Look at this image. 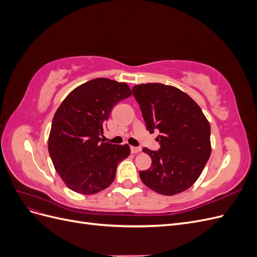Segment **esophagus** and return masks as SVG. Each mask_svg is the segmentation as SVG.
Listing matches in <instances>:
<instances>
[{
  "label": "esophagus",
  "instance_id": "obj_1",
  "mask_svg": "<svg viewBox=\"0 0 257 257\" xmlns=\"http://www.w3.org/2000/svg\"><path fill=\"white\" fill-rule=\"evenodd\" d=\"M142 151V148L141 147H131V152L132 153H139Z\"/></svg>",
  "mask_w": 257,
  "mask_h": 257
}]
</instances>
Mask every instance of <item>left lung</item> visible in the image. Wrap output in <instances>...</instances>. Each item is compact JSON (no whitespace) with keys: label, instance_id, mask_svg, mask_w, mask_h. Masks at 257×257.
Listing matches in <instances>:
<instances>
[{"label":"left lung","instance_id":"1","mask_svg":"<svg viewBox=\"0 0 257 257\" xmlns=\"http://www.w3.org/2000/svg\"><path fill=\"white\" fill-rule=\"evenodd\" d=\"M147 130L159 131L158 151L144 148L151 167L139 172L142 181L157 193L175 195L188 190L205 168L211 153L210 124L200 107L184 92L163 83L132 89Z\"/></svg>","mask_w":257,"mask_h":257}]
</instances>
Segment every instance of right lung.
<instances>
[{"label":"right lung","mask_w":257,"mask_h":257,"mask_svg":"<svg viewBox=\"0 0 257 257\" xmlns=\"http://www.w3.org/2000/svg\"><path fill=\"white\" fill-rule=\"evenodd\" d=\"M132 94L125 82L95 78L77 87L53 116L48 151L62 180L74 192L91 195L109 186L128 145L104 143L106 121L115 104Z\"/></svg>","instance_id":"right-lung-1"}]
</instances>
